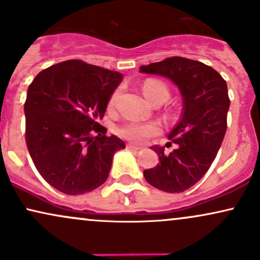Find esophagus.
Listing matches in <instances>:
<instances>
[{
	"mask_svg": "<svg viewBox=\"0 0 260 260\" xmlns=\"http://www.w3.org/2000/svg\"><path fill=\"white\" fill-rule=\"evenodd\" d=\"M127 148L131 149V150H134V151H138L140 150V147H138V145H134V144H127Z\"/></svg>",
	"mask_w": 260,
	"mask_h": 260,
	"instance_id": "obj_1",
	"label": "esophagus"
}]
</instances>
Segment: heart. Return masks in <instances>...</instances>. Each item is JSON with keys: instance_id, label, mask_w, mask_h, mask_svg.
<instances>
[{"instance_id": "heart-1", "label": "heart", "mask_w": 260, "mask_h": 260, "mask_svg": "<svg viewBox=\"0 0 260 260\" xmlns=\"http://www.w3.org/2000/svg\"><path fill=\"white\" fill-rule=\"evenodd\" d=\"M143 92L151 104L156 100L166 101L170 95L168 86L159 80L154 79H149L143 84ZM118 96H120V90H116L110 99V106H115ZM160 131L159 123H155V122H126L116 128V133L122 138L137 143L145 142L148 138L157 136Z\"/></svg>"}]
</instances>
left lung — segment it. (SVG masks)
<instances>
[{
	"instance_id": "8db88e82",
	"label": "left lung",
	"mask_w": 260,
	"mask_h": 260,
	"mask_svg": "<svg viewBox=\"0 0 260 260\" xmlns=\"http://www.w3.org/2000/svg\"><path fill=\"white\" fill-rule=\"evenodd\" d=\"M139 71L166 77L181 91V120L169 134L176 149L166 154L164 147H151L160 164L144 170L149 184L164 192L181 193L207 174L221 147L230 107L228 84L210 66L178 56L140 66Z\"/></svg>"
}]
</instances>
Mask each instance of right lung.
I'll use <instances>...</instances> for the list:
<instances>
[{
	"label": "right lung",
	"instance_id": "1",
	"mask_svg": "<svg viewBox=\"0 0 260 260\" xmlns=\"http://www.w3.org/2000/svg\"><path fill=\"white\" fill-rule=\"evenodd\" d=\"M121 73L80 59L41 71L26 92L25 142L32 162L50 186L70 196L107 180L113 154L126 148L99 123Z\"/></svg>",
	"mask_w": 260,
	"mask_h": 260
}]
</instances>
